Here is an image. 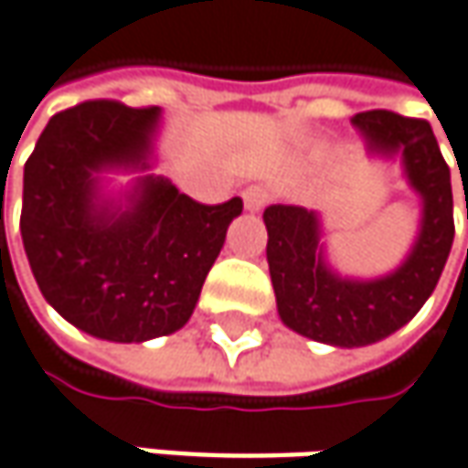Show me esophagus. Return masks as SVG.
<instances>
[{"mask_svg": "<svg viewBox=\"0 0 468 468\" xmlns=\"http://www.w3.org/2000/svg\"><path fill=\"white\" fill-rule=\"evenodd\" d=\"M270 201V191L264 188V186H251V188H246L243 191V204H246V209L249 212H259V209H264V204Z\"/></svg>", "mask_w": 468, "mask_h": 468, "instance_id": "esophagus-1", "label": "esophagus"}]
</instances>
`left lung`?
Instances as JSON below:
<instances>
[{
  "instance_id": "8db88e82",
  "label": "left lung",
  "mask_w": 468,
  "mask_h": 468,
  "mask_svg": "<svg viewBox=\"0 0 468 468\" xmlns=\"http://www.w3.org/2000/svg\"><path fill=\"white\" fill-rule=\"evenodd\" d=\"M351 122L367 138L369 152L400 156L409 186L421 198L417 243L396 272L377 280L340 277L324 261L319 214L293 204L264 209L280 319L298 335L340 348L369 346L411 322L435 291L456 233L451 170L430 122L388 110L358 112Z\"/></svg>"
}]
</instances>
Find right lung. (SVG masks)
I'll return each instance as SVG.
<instances>
[{
    "label": "right lung",
    "mask_w": 468,
    "mask_h": 468,
    "mask_svg": "<svg viewBox=\"0 0 468 468\" xmlns=\"http://www.w3.org/2000/svg\"><path fill=\"white\" fill-rule=\"evenodd\" d=\"M159 107L96 99L57 112L23 173L20 233L44 298L78 330L144 343L180 330L243 212L235 196L198 204L162 175H144L122 201L101 173L149 170Z\"/></svg>",
    "instance_id": "1"
}]
</instances>
